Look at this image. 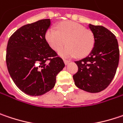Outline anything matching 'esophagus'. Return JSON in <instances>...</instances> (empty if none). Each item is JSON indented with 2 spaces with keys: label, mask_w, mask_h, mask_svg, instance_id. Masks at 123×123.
I'll list each match as a JSON object with an SVG mask.
<instances>
[{
  "label": "esophagus",
  "mask_w": 123,
  "mask_h": 123,
  "mask_svg": "<svg viewBox=\"0 0 123 123\" xmlns=\"http://www.w3.org/2000/svg\"><path fill=\"white\" fill-rule=\"evenodd\" d=\"M64 62L65 64H68L70 62V61L69 60H67V59H64Z\"/></svg>",
  "instance_id": "1"
}]
</instances>
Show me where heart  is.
Listing matches in <instances>:
<instances>
[{"mask_svg":"<svg viewBox=\"0 0 123 123\" xmlns=\"http://www.w3.org/2000/svg\"><path fill=\"white\" fill-rule=\"evenodd\" d=\"M45 39L50 48L59 51L66 43L68 45L59 52L61 56L83 57L90 53L94 45V36L89 29L75 22H62L57 26V31L49 29Z\"/></svg>","mask_w":123,"mask_h":123,"instance_id":"heart-1","label":"heart"}]
</instances>
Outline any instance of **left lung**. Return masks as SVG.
Listing matches in <instances>:
<instances>
[{
    "label": "left lung",
    "instance_id": "1",
    "mask_svg": "<svg viewBox=\"0 0 123 123\" xmlns=\"http://www.w3.org/2000/svg\"><path fill=\"white\" fill-rule=\"evenodd\" d=\"M94 45L87 57L75 62L78 67L73 75L75 85L91 93L105 90L113 79L118 66L120 51L115 35L102 26L89 24Z\"/></svg>",
    "mask_w": 123,
    "mask_h": 123
}]
</instances>
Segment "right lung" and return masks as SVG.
Wrapping results in <instances>:
<instances>
[{
	"label": "right lung",
	"instance_id": "1",
	"mask_svg": "<svg viewBox=\"0 0 123 123\" xmlns=\"http://www.w3.org/2000/svg\"><path fill=\"white\" fill-rule=\"evenodd\" d=\"M50 24V19H45L24 25L7 43L8 72L17 87L31 96H40L51 90L57 75L65 66L45 39Z\"/></svg>",
	"mask_w": 123,
	"mask_h": 123
}]
</instances>
